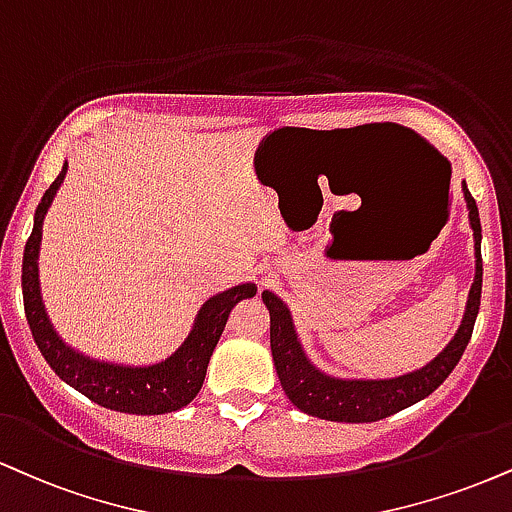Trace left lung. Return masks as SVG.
Segmentation results:
<instances>
[{
    "instance_id": "8db88e82",
    "label": "left lung",
    "mask_w": 512,
    "mask_h": 512,
    "mask_svg": "<svg viewBox=\"0 0 512 512\" xmlns=\"http://www.w3.org/2000/svg\"><path fill=\"white\" fill-rule=\"evenodd\" d=\"M463 197L474 238V281L467 295L463 322L455 336L434 360L420 369L386 379H343L326 374L307 357L288 305L272 291L262 293V303L267 305L269 319H272L269 336H272L276 374L295 408L329 422H377L427 398L446 381L470 343L479 298H482V224H479L477 202L467 190V183H463Z\"/></svg>"
}]
</instances>
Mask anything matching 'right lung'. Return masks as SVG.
<instances>
[{
	"label": "right lung",
	"mask_w": 512,
	"mask_h": 512,
	"mask_svg": "<svg viewBox=\"0 0 512 512\" xmlns=\"http://www.w3.org/2000/svg\"><path fill=\"white\" fill-rule=\"evenodd\" d=\"M66 171H69V159L61 166L57 181L45 190L38 209H35L33 233L26 243V252H23V303H26L30 331H33L42 357L61 381H66L78 393L107 410L128 412V415H166V412L186 408L202 389L209 357L224 334L231 310L240 300L255 298L257 286L252 281L238 283V286L207 298L197 310L195 322L181 346L152 365H123V362H107L80 353L54 329L47 307L42 303L40 288L42 226H45V217L61 183H64Z\"/></svg>",
	"instance_id": "add662e5"
}]
</instances>
